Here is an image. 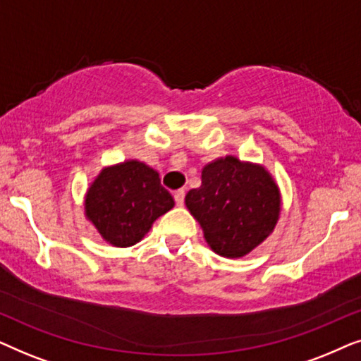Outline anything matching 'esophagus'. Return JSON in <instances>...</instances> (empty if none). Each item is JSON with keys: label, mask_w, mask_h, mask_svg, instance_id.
I'll use <instances>...</instances> for the list:
<instances>
[{"label": "esophagus", "mask_w": 361, "mask_h": 361, "mask_svg": "<svg viewBox=\"0 0 361 361\" xmlns=\"http://www.w3.org/2000/svg\"><path fill=\"white\" fill-rule=\"evenodd\" d=\"M184 197H185V190L184 189H179L174 192V199H176V204L177 205H184Z\"/></svg>", "instance_id": "1"}]
</instances>
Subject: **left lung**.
Masks as SVG:
<instances>
[{"instance_id":"obj_1","label":"left lung","mask_w":361,"mask_h":361,"mask_svg":"<svg viewBox=\"0 0 361 361\" xmlns=\"http://www.w3.org/2000/svg\"><path fill=\"white\" fill-rule=\"evenodd\" d=\"M281 190L263 164L236 156L216 157L202 167V184L185 195L212 251L243 258L273 233L281 215Z\"/></svg>"}]
</instances>
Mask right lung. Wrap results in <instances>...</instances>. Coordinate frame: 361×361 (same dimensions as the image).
<instances>
[{
    "label": "right lung",
    "mask_w": 361,
    "mask_h": 361,
    "mask_svg": "<svg viewBox=\"0 0 361 361\" xmlns=\"http://www.w3.org/2000/svg\"><path fill=\"white\" fill-rule=\"evenodd\" d=\"M174 205L169 190L161 185L159 172L137 159L102 167L83 197L85 219L116 248L140 243Z\"/></svg>",
    "instance_id": "right-lung-1"
}]
</instances>
